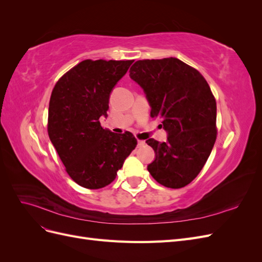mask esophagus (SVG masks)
Segmentation results:
<instances>
[{
	"label": "esophagus",
	"mask_w": 262,
	"mask_h": 262,
	"mask_svg": "<svg viewBox=\"0 0 262 262\" xmlns=\"http://www.w3.org/2000/svg\"><path fill=\"white\" fill-rule=\"evenodd\" d=\"M145 145V141L143 140H138V146L141 147V146H144Z\"/></svg>",
	"instance_id": "esophagus-1"
}]
</instances>
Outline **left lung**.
<instances>
[{
	"instance_id": "8db88e82",
	"label": "left lung",
	"mask_w": 262,
	"mask_h": 262,
	"mask_svg": "<svg viewBox=\"0 0 262 262\" xmlns=\"http://www.w3.org/2000/svg\"><path fill=\"white\" fill-rule=\"evenodd\" d=\"M130 77L146 94L150 117L160 118L167 141L146 143L156 157L147 166L152 177L167 188L189 185L207 163L216 140V101L199 71L177 58L139 60Z\"/></svg>"
}]
</instances>
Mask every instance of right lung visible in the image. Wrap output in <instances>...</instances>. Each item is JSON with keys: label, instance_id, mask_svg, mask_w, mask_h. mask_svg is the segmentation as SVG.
Listing matches in <instances>:
<instances>
[{"label": "right lung", "instance_id": "add662e5", "mask_svg": "<svg viewBox=\"0 0 262 262\" xmlns=\"http://www.w3.org/2000/svg\"><path fill=\"white\" fill-rule=\"evenodd\" d=\"M133 60L87 59L63 74L49 101L48 134L69 176L87 189L106 187L136 148L129 131L117 134L102 128L109 95Z\"/></svg>", "mask_w": 262, "mask_h": 262}]
</instances>
